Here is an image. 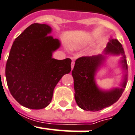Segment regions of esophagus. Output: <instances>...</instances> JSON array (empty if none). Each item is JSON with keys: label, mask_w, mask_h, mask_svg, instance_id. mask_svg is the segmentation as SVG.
Listing matches in <instances>:
<instances>
[{"label": "esophagus", "mask_w": 135, "mask_h": 135, "mask_svg": "<svg viewBox=\"0 0 135 135\" xmlns=\"http://www.w3.org/2000/svg\"><path fill=\"white\" fill-rule=\"evenodd\" d=\"M74 64H75V62L74 61H72L71 62V69H74Z\"/></svg>", "instance_id": "obj_1"}]
</instances>
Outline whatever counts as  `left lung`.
I'll use <instances>...</instances> for the list:
<instances>
[{
    "instance_id": "obj_1",
    "label": "left lung",
    "mask_w": 135,
    "mask_h": 135,
    "mask_svg": "<svg viewBox=\"0 0 135 135\" xmlns=\"http://www.w3.org/2000/svg\"><path fill=\"white\" fill-rule=\"evenodd\" d=\"M122 54V68L127 69V61L122 45L118 40H110L108 44L105 54ZM105 59V56H81L77 59L72 71L74 85V97L77 105L81 109L87 111H98L110 106L118 100L126 86L127 75L122 83V88H115L108 91H103L98 88L95 83V74L98 68Z\"/></svg>"
}]
</instances>
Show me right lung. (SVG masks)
Listing matches in <instances>:
<instances>
[{"mask_svg":"<svg viewBox=\"0 0 135 135\" xmlns=\"http://www.w3.org/2000/svg\"><path fill=\"white\" fill-rule=\"evenodd\" d=\"M45 24L30 25L14 41L6 66V76L11 95L22 106L45 108L51 103L55 86L69 74L71 60H57L52 52L60 47Z\"/></svg>","mask_w":135,"mask_h":135,"instance_id":"right-lung-1","label":"right lung"}]
</instances>
